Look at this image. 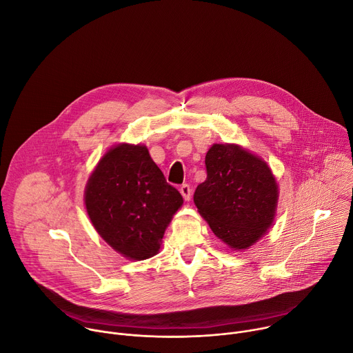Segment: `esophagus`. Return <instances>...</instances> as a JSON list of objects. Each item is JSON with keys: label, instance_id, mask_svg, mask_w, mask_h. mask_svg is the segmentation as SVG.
Instances as JSON below:
<instances>
[{"label": "esophagus", "instance_id": "esophagus-1", "mask_svg": "<svg viewBox=\"0 0 353 353\" xmlns=\"http://www.w3.org/2000/svg\"><path fill=\"white\" fill-rule=\"evenodd\" d=\"M180 194L183 195V198H184L185 201H190L191 194H192V190H191V187H190L188 184H183V185L180 187Z\"/></svg>", "mask_w": 353, "mask_h": 353}]
</instances>
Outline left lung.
<instances>
[{"mask_svg": "<svg viewBox=\"0 0 353 353\" xmlns=\"http://www.w3.org/2000/svg\"><path fill=\"white\" fill-rule=\"evenodd\" d=\"M207 180L194 204L214 234L232 250H245L265 234L278 205L270 166L234 143H214L205 157Z\"/></svg>", "mask_w": 353, "mask_h": 353, "instance_id": "8db88e82", "label": "left lung"}]
</instances>
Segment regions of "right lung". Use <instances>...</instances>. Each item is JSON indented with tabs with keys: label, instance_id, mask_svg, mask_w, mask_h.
I'll use <instances>...</instances> for the list:
<instances>
[{
	"label": "right lung",
	"instance_id": "obj_1",
	"mask_svg": "<svg viewBox=\"0 0 353 353\" xmlns=\"http://www.w3.org/2000/svg\"><path fill=\"white\" fill-rule=\"evenodd\" d=\"M85 205L100 237L123 257L141 261L158 254L183 196L166 181L145 145L119 143L90 174Z\"/></svg>",
	"mask_w": 353,
	"mask_h": 353
}]
</instances>
